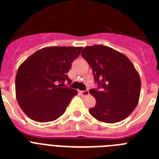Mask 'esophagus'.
Segmentation results:
<instances>
[{"label":"esophagus","mask_w":159,"mask_h":159,"mask_svg":"<svg viewBox=\"0 0 159 159\" xmlns=\"http://www.w3.org/2000/svg\"><path fill=\"white\" fill-rule=\"evenodd\" d=\"M80 94L84 95V96H87V95H89V92H88V90H86V91H80Z\"/></svg>","instance_id":"1"}]
</instances>
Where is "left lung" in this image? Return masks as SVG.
<instances>
[{
  "label": "left lung",
  "instance_id": "left-lung-1",
  "mask_svg": "<svg viewBox=\"0 0 159 159\" xmlns=\"http://www.w3.org/2000/svg\"><path fill=\"white\" fill-rule=\"evenodd\" d=\"M81 55L92 67L99 86L89 91L96 99L89 113L107 123L128 117L137 106L141 90L140 76L134 64L123 53L105 45L85 47Z\"/></svg>",
  "mask_w": 159,
  "mask_h": 159
}]
</instances>
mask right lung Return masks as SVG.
I'll use <instances>...</instances> for the list:
<instances>
[{
	"mask_svg": "<svg viewBox=\"0 0 159 159\" xmlns=\"http://www.w3.org/2000/svg\"><path fill=\"white\" fill-rule=\"evenodd\" d=\"M82 47L52 46L40 49L20 64L16 75V97L31 119L54 121L65 112L77 91L62 86Z\"/></svg>",
	"mask_w": 159,
	"mask_h": 159,
	"instance_id": "add662e5",
	"label": "right lung"
}]
</instances>
